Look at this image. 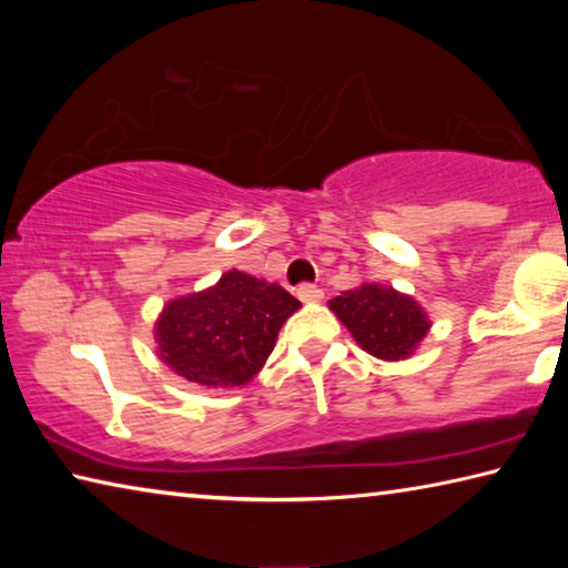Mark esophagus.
<instances>
[{
  "label": "esophagus",
  "mask_w": 568,
  "mask_h": 568,
  "mask_svg": "<svg viewBox=\"0 0 568 568\" xmlns=\"http://www.w3.org/2000/svg\"><path fill=\"white\" fill-rule=\"evenodd\" d=\"M295 295L301 297L303 303H321L323 301V291H321V287H315V285H301L295 291Z\"/></svg>",
  "instance_id": "34e87169"
}]
</instances>
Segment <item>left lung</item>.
I'll list each match as a JSON object with an SVG mask.
<instances>
[{
    "label": "left lung",
    "mask_w": 568,
    "mask_h": 568,
    "mask_svg": "<svg viewBox=\"0 0 568 568\" xmlns=\"http://www.w3.org/2000/svg\"><path fill=\"white\" fill-rule=\"evenodd\" d=\"M355 343L373 358L398 363L410 358L430 331V318L413 295L393 285L363 281L328 303Z\"/></svg>",
    "instance_id": "left-lung-1"
}]
</instances>
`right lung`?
<instances>
[{"instance_id": "obj_1", "label": "right lung", "mask_w": 568, "mask_h": 568, "mask_svg": "<svg viewBox=\"0 0 568 568\" xmlns=\"http://www.w3.org/2000/svg\"><path fill=\"white\" fill-rule=\"evenodd\" d=\"M301 301L277 283L227 271L205 291L172 297L155 321L160 361L205 388L247 386Z\"/></svg>"}]
</instances>
